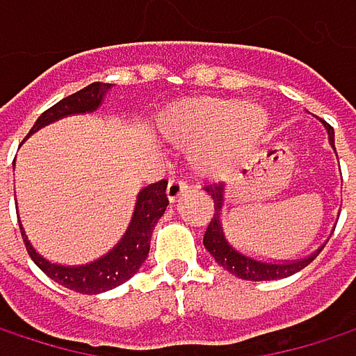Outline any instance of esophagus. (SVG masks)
<instances>
[{"instance_id":"34e87169","label":"esophagus","mask_w":356,"mask_h":356,"mask_svg":"<svg viewBox=\"0 0 356 356\" xmlns=\"http://www.w3.org/2000/svg\"><path fill=\"white\" fill-rule=\"evenodd\" d=\"M188 190H190L188 181H184V179H170V181H168V188H166L168 200H170V202H177Z\"/></svg>"}]
</instances>
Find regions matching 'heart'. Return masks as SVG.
<instances>
[{
  "instance_id": "heart-1",
  "label": "heart",
  "mask_w": 356,
  "mask_h": 356,
  "mask_svg": "<svg viewBox=\"0 0 356 356\" xmlns=\"http://www.w3.org/2000/svg\"><path fill=\"white\" fill-rule=\"evenodd\" d=\"M268 113L251 103L196 97L177 103L160 118V133L177 143L196 147L192 164L207 177L230 175L261 143Z\"/></svg>"
}]
</instances>
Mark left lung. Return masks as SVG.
Listing matches in <instances>:
<instances>
[{"label":"left lung","instance_id":"8db88e82","mask_svg":"<svg viewBox=\"0 0 356 356\" xmlns=\"http://www.w3.org/2000/svg\"><path fill=\"white\" fill-rule=\"evenodd\" d=\"M327 126V133H329V141H332V147H334V129L325 122ZM336 149V147H334ZM209 192V196L213 198V207H215V213L211 217V223L204 232V247L207 251L215 257V261L219 266H223V270L232 272L234 276L243 278V281H276V278H287L296 272H300L302 268H306L318 253L314 251L312 255L300 259V261H285V264H272V261H259V259H253L241 251H236L230 243L225 241L223 236V227H221V204H223V184H211L204 188Z\"/></svg>","mask_w":356,"mask_h":356}]
</instances>
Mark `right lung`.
Segmentation results:
<instances>
[{"label":"right lung","instance_id":"1","mask_svg":"<svg viewBox=\"0 0 356 356\" xmlns=\"http://www.w3.org/2000/svg\"><path fill=\"white\" fill-rule=\"evenodd\" d=\"M111 84H101L95 82L78 92H73L69 97H65L63 101H58L56 105H52L50 109H46L38 122L33 124V129L29 131L35 133L42 126L65 118L69 113H86V111H95L105 92L109 90ZM166 179H160L147 188H143L137 196V207L131 219L129 230H126L124 238L101 259L86 264V266H78V268H69V266H56L46 261L40 253H35V249L31 247V243L24 236L22 227L20 234L24 241V247H27L29 257L35 261V266L48 274L54 283L78 291V293H86V296H95V293H103L107 289H113L122 283H126L129 278L141 268V264L145 261L147 253H149V241H152V232L158 223V219L164 215L166 207H168V198H166Z\"/></svg>","mask_w":356,"mask_h":356}]
</instances>
